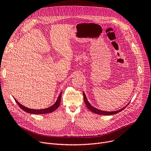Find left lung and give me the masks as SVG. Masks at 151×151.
<instances>
[{
  "label": "left lung",
  "instance_id": "1",
  "mask_svg": "<svg viewBox=\"0 0 151 151\" xmlns=\"http://www.w3.org/2000/svg\"><path fill=\"white\" fill-rule=\"evenodd\" d=\"M83 96H84V102H85V104H86V106L88 107V108L89 110H91L92 113L97 114H100V115H107V116H108V115L116 114H117V113H118L121 112L122 110H123L127 106V105L126 106L124 107L123 108H122V109H119V110L115 111H101V110H100V109H97V108H96L93 107V106L89 104L88 100H87V98H86V95H85V93H84V92H83ZM128 105H129V104H128Z\"/></svg>",
  "mask_w": 151,
  "mask_h": 151
}]
</instances>
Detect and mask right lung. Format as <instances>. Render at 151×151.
I'll list each match as a JSON object with an SVG mask.
<instances>
[{
	"label": "right lung",
	"mask_w": 151,
	"mask_h": 151,
	"mask_svg": "<svg viewBox=\"0 0 151 151\" xmlns=\"http://www.w3.org/2000/svg\"><path fill=\"white\" fill-rule=\"evenodd\" d=\"M61 95H62V92H60V95L59 96L56 101H55V104L52 105L51 106L47 108H45V109H30L29 108H26V106L22 105L21 104L16 100L14 98V100L16 101V102L17 103V104L18 105V106L24 111L28 113H30V114H46V113H52L54 111H55L56 109L58 108V107L60 105V100H61Z\"/></svg>",
	"instance_id": "add662e5"
}]
</instances>
